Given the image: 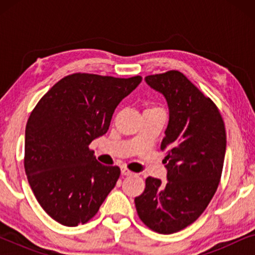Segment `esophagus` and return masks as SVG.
I'll list each match as a JSON object with an SVG mask.
<instances>
[{"instance_id":"1","label":"esophagus","mask_w":255,"mask_h":255,"mask_svg":"<svg viewBox=\"0 0 255 255\" xmlns=\"http://www.w3.org/2000/svg\"><path fill=\"white\" fill-rule=\"evenodd\" d=\"M121 172H122V175H124V176H128V175H132V174H133L130 169H128L127 167H122Z\"/></svg>"}]
</instances>
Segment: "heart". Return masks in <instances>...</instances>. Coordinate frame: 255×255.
<instances>
[{
	"label": "heart",
	"instance_id": "1",
	"mask_svg": "<svg viewBox=\"0 0 255 255\" xmlns=\"http://www.w3.org/2000/svg\"><path fill=\"white\" fill-rule=\"evenodd\" d=\"M148 109H160V108H158V107H151V108H148Z\"/></svg>",
	"mask_w": 255,
	"mask_h": 255
}]
</instances>
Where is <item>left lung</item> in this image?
<instances>
[{"instance_id":"8db88e82","label":"left lung","mask_w":255,"mask_h":255,"mask_svg":"<svg viewBox=\"0 0 255 255\" xmlns=\"http://www.w3.org/2000/svg\"><path fill=\"white\" fill-rule=\"evenodd\" d=\"M145 81L166 97L169 122L161 141L167 182L148 176L134 198L140 221L162 235L179 232L196 221L221 182L226 149L224 121L217 106L183 73L147 75Z\"/></svg>"}]
</instances>
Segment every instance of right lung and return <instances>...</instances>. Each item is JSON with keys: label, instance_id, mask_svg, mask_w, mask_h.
Wrapping results in <instances>:
<instances>
[{"label": "right lung", "instance_id": "right-lung-1", "mask_svg": "<svg viewBox=\"0 0 255 255\" xmlns=\"http://www.w3.org/2000/svg\"><path fill=\"white\" fill-rule=\"evenodd\" d=\"M140 82V75L74 73L34 107L25 128L24 168L38 203L54 221L85 224L116 186L120 167L100 163L89 145L106 133L116 107Z\"/></svg>", "mask_w": 255, "mask_h": 255}]
</instances>
